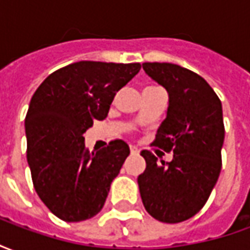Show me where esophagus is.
Instances as JSON below:
<instances>
[{
  "label": "esophagus",
  "mask_w": 250,
  "mask_h": 250,
  "mask_svg": "<svg viewBox=\"0 0 250 250\" xmlns=\"http://www.w3.org/2000/svg\"><path fill=\"white\" fill-rule=\"evenodd\" d=\"M130 151H131V154H138V152H139V150H138L135 146H130Z\"/></svg>",
  "instance_id": "obj_1"
}]
</instances>
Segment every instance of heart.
<instances>
[{
	"label": "heart",
	"instance_id": "heart-1",
	"mask_svg": "<svg viewBox=\"0 0 250 250\" xmlns=\"http://www.w3.org/2000/svg\"><path fill=\"white\" fill-rule=\"evenodd\" d=\"M147 88H159V87H154V85H151V87H147Z\"/></svg>",
	"mask_w": 250,
	"mask_h": 250
}]
</instances>
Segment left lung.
<instances>
[{"mask_svg":"<svg viewBox=\"0 0 250 250\" xmlns=\"http://www.w3.org/2000/svg\"><path fill=\"white\" fill-rule=\"evenodd\" d=\"M143 69L168 92L167 116L152 146L173 152L171 162L148 150L146 170L138 177L147 213L166 224L182 222L209 199L222 167L225 138L222 104L204 77L171 62H143Z\"/></svg>","mask_w":250,"mask_h":250,"instance_id":"obj_1","label":"left lung"}]
</instances>
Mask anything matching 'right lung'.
I'll return each instance as SVG.
<instances>
[{"mask_svg":"<svg viewBox=\"0 0 250 250\" xmlns=\"http://www.w3.org/2000/svg\"><path fill=\"white\" fill-rule=\"evenodd\" d=\"M139 69V62H73L51 73L30 99L26 159L36 193L60 220L79 222L103 209L130 147L115 139L89 152L83 135L107 118L116 92Z\"/></svg>","mask_w":250,"mask_h":250,"instance_id":"right-lung-1","label":"right lung"}]
</instances>
